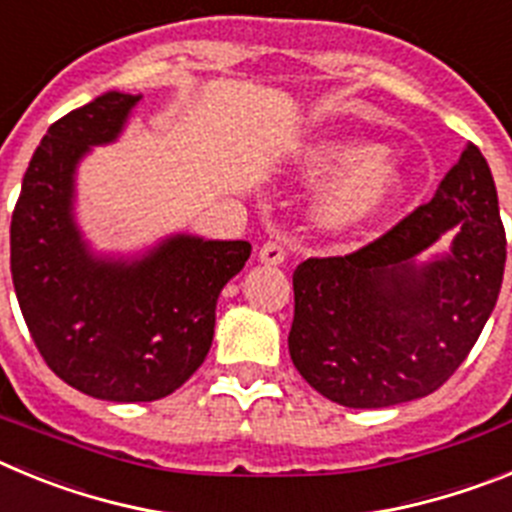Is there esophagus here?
I'll return each instance as SVG.
<instances>
[{
	"label": "esophagus",
	"instance_id": "esophagus-1",
	"mask_svg": "<svg viewBox=\"0 0 512 512\" xmlns=\"http://www.w3.org/2000/svg\"><path fill=\"white\" fill-rule=\"evenodd\" d=\"M259 259H261V264L279 266V264H284V259H287V248H284L282 243L269 241V243H264V246H261Z\"/></svg>",
	"mask_w": 512,
	"mask_h": 512
}]
</instances>
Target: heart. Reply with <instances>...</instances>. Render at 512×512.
I'll return each instance as SVG.
<instances>
[{"instance_id":"1","label":"heart","mask_w":512,"mask_h":512,"mask_svg":"<svg viewBox=\"0 0 512 512\" xmlns=\"http://www.w3.org/2000/svg\"><path fill=\"white\" fill-rule=\"evenodd\" d=\"M297 171L307 179L333 176L315 202V220L328 230L359 228L405 187V166L395 153L346 135L307 143Z\"/></svg>"}]
</instances>
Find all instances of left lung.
I'll return each mask as SVG.
<instances>
[{"label": "left lung", "mask_w": 512, "mask_h": 512, "mask_svg": "<svg viewBox=\"0 0 512 512\" xmlns=\"http://www.w3.org/2000/svg\"><path fill=\"white\" fill-rule=\"evenodd\" d=\"M446 232L450 253L418 265L419 253ZM503 271L495 179L467 143L431 202L359 251L297 266L292 364L346 408H390L431 395L477 343Z\"/></svg>", "instance_id": "1"}]
</instances>
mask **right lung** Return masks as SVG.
<instances>
[{
	"label": "right lung",
	"instance_id": "add662e5",
	"mask_svg": "<svg viewBox=\"0 0 512 512\" xmlns=\"http://www.w3.org/2000/svg\"><path fill=\"white\" fill-rule=\"evenodd\" d=\"M138 102L107 92L53 122L9 228L12 282L40 356L66 384L110 402L161 400L200 369L217 297L251 256L248 241L179 233L140 259H107L81 238L76 166L117 140Z\"/></svg>",
	"mask_w": 512,
	"mask_h": 512
}]
</instances>
